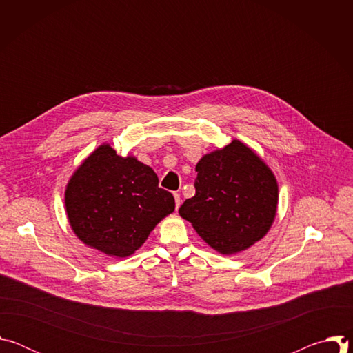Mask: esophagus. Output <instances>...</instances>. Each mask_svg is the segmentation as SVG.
<instances>
[{"label":"esophagus","mask_w":353,"mask_h":353,"mask_svg":"<svg viewBox=\"0 0 353 353\" xmlns=\"http://www.w3.org/2000/svg\"><path fill=\"white\" fill-rule=\"evenodd\" d=\"M173 195H174V201H176V210H179V207H180V194L174 192Z\"/></svg>","instance_id":"obj_1"}]
</instances>
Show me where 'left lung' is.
<instances>
[{"instance_id": "8db88e82", "label": "left lung", "mask_w": 353, "mask_h": 353, "mask_svg": "<svg viewBox=\"0 0 353 353\" xmlns=\"http://www.w3.org/2000/svg\"><path fill=\"white\" fill-rule=\"evenodd\" d=\"M195 195L179 214L218 253L230 256L260 241L278 208V181L268 165L239 139L195 166Z\"/></svg>"}]
</instances>
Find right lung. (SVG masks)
I'll return each mask as SVG.
<instances>
[{
  "label": "right lung",
  "instance_id": "add662e5",
  "mask_svg": "<svg viewBox=\"0 0 353 353\" xmlns=\"http://www.w3.org/2000/svg\"><path fill=\"white\" fill-rule=\"evenodd\" d=\"M135 157H120L102 143L78 166L65 187L70 226L86 245L124 259L174 211L173 195Z\"/></svg>",
  "mask_w": 353,
  "mask_h": 353
}]
</instances>
